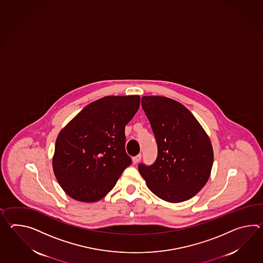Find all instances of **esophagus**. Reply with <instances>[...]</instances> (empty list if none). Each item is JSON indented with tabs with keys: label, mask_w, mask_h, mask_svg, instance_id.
Masks as SVG:
<instances>
[{
	"label": "esophagus",
	"mask_w": 263,
	"mask_h": 263,
	"mask_svg": "<svg viewBox=\"0 0 263 263\" xmlns=\"http://www.w3.org/2000/svg\"><path fill=\"white\" fill-rule=\"evenodd\" d=\"M140 158H141V155H140V154H139V155H137L136 157H134V158H132V161H133V163H138V162L140 161Z\"/></svg>",
	"instance_id": "obj_1"
}]
</instances>
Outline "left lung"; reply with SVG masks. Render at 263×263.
<instances>
[{
    "label": "left lung",
    "instance_id": "obj_1",
    "mask_svg": "<svg viewBox=\"0 0 263 263\" xmlns=\"http://www.w3.org/2000/svg\"><path fill=\"white\" fill-rule=\"evenodd\" d=\"M141 106L158 143V158L139 172L158 197L179 203L193 197L210 178L213 149L193 113L163 96H143Z\"/></svg>",
    "mask_w": 263,
    "mask_h": 263
}]
</instances>
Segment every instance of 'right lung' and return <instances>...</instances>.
Wrapping results in <instances>:
<instances>
[{"label":"right lung","instance_id":"obj_1","mask_svg":"<svg viewBox=\"0 0 263 263\" xmlns=\"http://www.w3.org/2000/svg\"><path fill=\"white\" fill-rule=\"evenodd\" d=\"M139 95L105 96L83 108L55 141L53 169L71 198L97 202L132 163L125 152L124 127L140 107Z\"/></svg>","mask_w":263,"mask_h":263}]
</instances>
